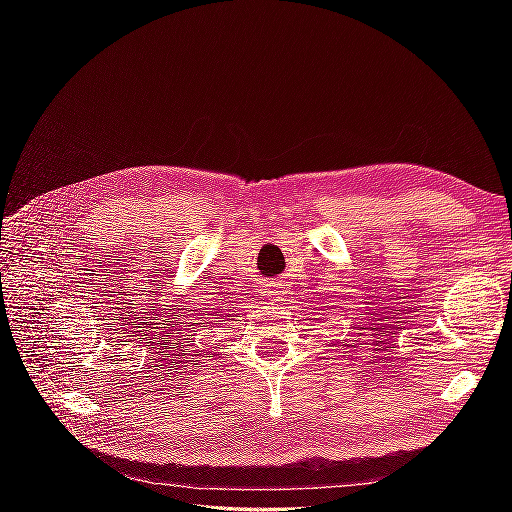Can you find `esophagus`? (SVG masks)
<instances>
[{"instance_id": "1", "label": "esophagus", "mask_w": 512, "mask_h": 512, "mask_svg": "<svg viewBox=\"0 0 512 512\" xmlns=\"http://www.w3.org/2000/svg\"><path fill=\"white\" fill-rule=\"evenodd\" d=\"M279 288H281L279 281H273V284H268V288H266V295H268V297H273V299L277 301L281 295H284V290H279Z\"/></svg>"}]
</instances>
